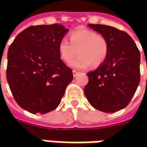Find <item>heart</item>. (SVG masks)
Masks as SVG:
<instances>
[{
  "label": "heart",
  "instance_id": "1",
  "mask_svg": "<svg viewBox=\"0 0 147 147\" xmlns=\"http://www.w3.org/2000/svg\"><path fill=\"white\" fill-rule=\"evenodd\" d=\"M79 35L82 38L86 39L88 42H91L92 44H94L95 46H96L99 48L105 47V42L103 37L97 33H96V32L83 28L79 32Z\"/></svg>",
  "mask_w": 147,
  "mask_h": 147
}]
</instances>
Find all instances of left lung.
Listing matches in <instances>:
<instances>
[{"mask_svg":"<svg viewBox=\"0 0 147 147\" xmlns=\"http://www.w3.org/2000/svg\"><path fill=\"white\" fill-rule=\"evenodd\" d=\"M68 31L58 24L29 27L9 47L7 82L18 105L32 114L56 109L73 80L59 52Z\"/></svg>","mask_w":147,"mask_h":147,"instance_id":"1","label":"left lung"}]
</instances>
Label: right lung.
Wrapping results in <instances>:
<instances>
[{
	"label": "right lung",
	"instance_id": "right-lung-1",
	"mask_svg": "<svg viewBox=\"0 0 147 147\" xmlns=\"http://www.w3.org/2000/svg\"><path fill=\"white\" fill-rule=\"evenodd\" d=\"M104 37L106 56L96 70L88 74L89 82L84 93L92 106L115 113L127 106L140 82V53L134 43H119L127 35L113 27L92 28Z\"/></svg>",
	"mask_w": 147,
	"mask_h": 147
}]
</instances>
